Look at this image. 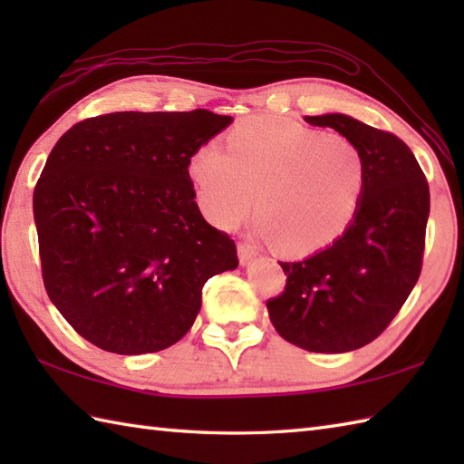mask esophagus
<instances>
[{
	"mask_svg": "<svg viewBox=\"0 0 464 464\" xmlns=\"http://www.w3.org/2000/svg\"><path fill=\"white\" fill-rule=\"evenodd\" d=\"M237 253H239L241 265H249V263L259 255V251H257V247H255V245L245 243V241H241V243L237 245Z\"/></svg>",
	"mask_w": 464,
	"mask_h": 464,
	"instance_id": "obj_1",
	"label": "esophagus"
}]
</instances>
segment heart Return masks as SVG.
Wrapping results in <instances>:
<instances>
[{"instance_id": "b5f03b06", "label": "heart", "mask_w": 464, "mask_h": 464, "mask_svg": "<svg viewBox=\"0 0 464 464\" xmlns=\"http://www.w3.org/2000/svg\"><path fill=\"white\" fill-rule=\"evenodd\" d=\"M189 175L213 225L237 227L257 199L259 231L291 255L317 253L337 241L357 215L367 183L364 157L347 137L267 120L235 127L227 150L217 141L197 147Z\"/></svg>"}]
</instances>
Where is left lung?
<instances>
[{
	"instance_id": "left-lung-1",
	"label": "left lung",
	"mask_w": 464,
	"mask_h": 464,
	"mask_svg": "<svg viewBox=\"0 0 464 464\" xmlns=\"http://www.w3.org/2000/svg\"><path fill=\"white\" fill-rule=\"evenodd\" d=\"M359 147L367 167L362 201L327 249L281 263L285 291L267 301L285 341L313 353H347L389 327L419 281L430 209L429 183L409 145L343 113L304 117Z\"/></svg>"
}]
</instances>
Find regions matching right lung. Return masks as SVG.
<instances>
[{"label":"right lung","mask_w":464,"mask_h":464,"mask_svg":"<svg viewBox=\"0 0 464 464\" xmlns=\"http://www.w3.org/2000/svg\"><path fill=\"white\" fill-rule=\"evenodd\" d=\"M233 121L193 111H117L65 131L34 191L42 277L65 321L117 354L171 347L203 285L239 265L203 219L189 160Z\"/></svg>","instance_id":"1"}]
</instances>
